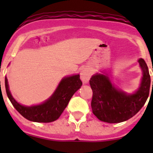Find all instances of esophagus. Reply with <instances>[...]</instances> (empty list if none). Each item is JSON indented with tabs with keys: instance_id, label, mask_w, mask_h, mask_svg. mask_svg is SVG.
I'll return each instance as SVG.
<instances>
[{
	"instance_id": "obj_1",
	"label": "esophagus",
	"mask_w": 153,
	"mask_h": 153,
	"mask_svg": "<svg viewBox=\"0 0 153 153\" xmlns=\"http://www.w3.org/2000/svg\"><path fill=\"white\" fill-rule=\"evenodd\" d=\"M91 77V72L87 68H84L81 71V81H83V84H86L89 82Z\"/></svg>"
}]
</instances>
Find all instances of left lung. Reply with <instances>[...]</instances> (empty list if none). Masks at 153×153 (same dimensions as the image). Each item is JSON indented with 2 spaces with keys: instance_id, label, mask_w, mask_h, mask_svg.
<instances>
[{
  "instance_id": "obj_1",
  "label": "left lung",
  "mask_w": 153,
  "mask_h": 153,
  "mask_svg": "<svg viewBox=\"0 0 153 153\" xmlns=\"http://www.w3.org/2000/svg\"><path fill=\"white\" fill-rule=\"evenodd\" d=\"M138 62L143 76L138 89L132 94L117 88L105 72L96 73L90 78L91 106L93 114L100 121L109 124L123 122L133 117L144 105L149 96L150 75L144 60L140 58Z\"/></svg>"
}]
</instances>
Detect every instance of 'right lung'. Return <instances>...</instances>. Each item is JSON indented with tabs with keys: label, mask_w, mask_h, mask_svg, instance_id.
<instances>
[{
	"label": "right lung",
	"mask_w": 153,
	"mask_h": 153,
	"mask_svg": "<svg viewBox=\"0 0 153 153\" xmlns=\"http://www.w3.org/2000/svg\"><path fill=\"white\" fill-rule=\"evenodd\" d=\"M81 85L82 82L78 74L64 77L47 100L38 105L28 106L19 104L12 97L8 80L5 77L6 92L12 104L23 117L33 122L49 123L56 121L67 107L72 95Z\"/></svg>",
	"instance_id": "obj_1"
}]
</instances>
